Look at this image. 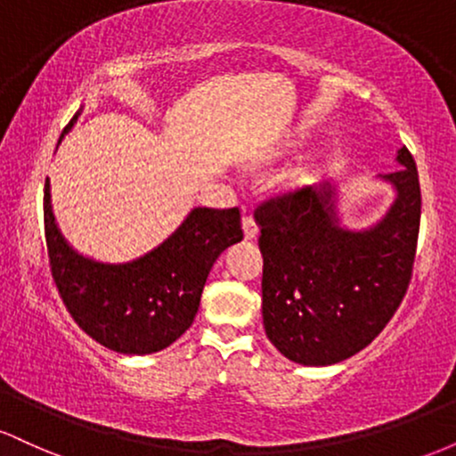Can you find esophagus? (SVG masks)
Instances as JSON below:
<instances>
[{"mask_svg":"<svg viewBox=\"0 0 456 456\" xmlns=\"http://www.w3.org/2000/svg\"><path fill=\"white\" fill-rule=\"evenodd\" d=\"M242 229H244V238L246 240H255V238H257L259 227H257V223L253 221V216H244L242 218Z\"/></svg>","mask_w":456,"mask_h":456,"instance_id":"34e87169","label":"esophagus"}]
</instances>
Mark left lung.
Returning <instances> with one entry per match:
<instances>
[{"mask_svg":"<svg viewBox=\"0 0 456 456\" xmlns=\"http://www.w3.org/2000/svg\"><path fill=\"white\" fill-rule=\"evenodd\" d=\"M396 162L403 169L378 175L395 201L369 227H345L338 191L330 184L270 199L255 212L264 328L291 362L328 366L352 358L399 308L416 257L420 184L405 145Z\"/></svg>","mask_w":456,"mask_h":456,"instance_id":"8db88e82","label":"left lung"}]
</instances>
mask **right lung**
<instances>
[{
    "mask_svg": "<svg viewBox=\"0 0 456 456\" xmlns=\"http://www.w3.org/2000/svg\"><path fill=\"white\" fill-rule=\"evenodd\" d=\"M78 115L81 109L60 143ZM45 238L51 274L78 328L113 352L145 355L169 347L191 328L214 261L244 233L238 208H192L180 227L145 255L104 264L81 255L61 235L46 177Z\"/></svg>",
    "mask_w": 456,
    "mask_h": 456,
    "instance_id": "1",
    "label": "right lung"
}]
</instances>
